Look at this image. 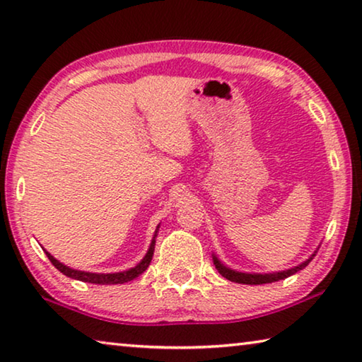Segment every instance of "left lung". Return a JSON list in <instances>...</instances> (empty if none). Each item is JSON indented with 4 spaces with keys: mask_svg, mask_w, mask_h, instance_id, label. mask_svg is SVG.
I'll use <instances>...</instances> for the list:
<instances>
[{
    "mask_svg": "<svg viewBox=\"0 0 362 362\" xmlns=\"http://www.w3.org/2000/svg\"><path fill=\"white\" fill-rule=\"evenodd\" d=\"M317 251H314V255L309 257L308 261L301 262L300 266H295L288 269V271H280V272H272V274H246V272H238V271H233V269H228L223 266V264L217 259L216 256H212V261H214V266L222 277H226L227 280H230V282L235 284H245V285H262V284H272V282H279V280H284L286 277H290V275L296 274L298 271H303L309 262L313 261V257L315 256Z\"/></svg>",
    "mask_w": 362,
    "mask_h": 362,
    "instance_id": "1",
    "label": "left lung"
}]
</instances>
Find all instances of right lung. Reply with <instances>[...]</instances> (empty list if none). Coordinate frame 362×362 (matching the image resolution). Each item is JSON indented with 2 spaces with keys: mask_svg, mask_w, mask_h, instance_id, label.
<instances>
[{
  "mask_svg": "<svg viewBox=\"0 0 362 362\" xmlns=\"http://www.w3.org/2000/svg\"><path fill=\"white\" fill-rule=\"evenodd\" d=\"M159 230V226L156 228V233ZM156 233H154L153 237V242L150 245V248H148V253L145 255V257L136 264L135 267L129 269V271H124V272H114V274H95V272H85V271H77V269H71L64 266V264L59 262L57 259H54L53 256H51L48 251H45L48 256V259L51 261V264L57 269V271L62 272L67 277L71 279H76L80 280V282H88V284H98V285H117V284H125V282H130V280H134L141 275L143 272L146 271L148 266H150V262L153 259V253H154V243H156Z\"/></svg>",
  "mask_w": 362,
  "mask_h": 362,
  "instance_id": "obj_1",
  "label": "right lung"
}]
</instances>
